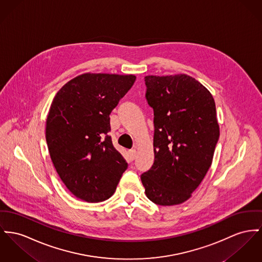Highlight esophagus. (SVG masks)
<instances>
[{
  "instance_id": "1",
  "label": "esophagus",
  "mask_w": 262,
  "mask_h": 262,
  "mask_svg": "<svg viewBox=\"0 0 262 262\" xmlns=\"http://www.w3.org/2000/svg\"><path fill=\"white\" fill-rule=\"evenodd\" d=\"M129 155H130V159L133 161V160H135V158L137 156V152H136V150H130L129 151Z\"/></svg>"
}]
</instances>
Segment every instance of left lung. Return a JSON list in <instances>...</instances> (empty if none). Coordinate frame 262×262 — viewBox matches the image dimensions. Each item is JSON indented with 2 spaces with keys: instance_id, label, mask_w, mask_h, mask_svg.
<instances>
[{
  "instance_id": "1",
  "label": "left lung",
  "mask_w": 262,
  "mask_h": 262,
  "mask_svg": "<svg viewBox=\"0 0 262 262\" xmlns=\"http://www.w3.org/2000/svg\"><path fill=\"white\" fill-rule=\"evenodd\" d=\"M154 110V164L141 174L147 198L159 206L180 205L192 195L212 162L220 137L209 90L187 74L145 76Z\"/></svg>"
}]
</instances>
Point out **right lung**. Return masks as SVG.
Listing matches in <instances>:
<instances>
[{
	"label": "right lung",
	"mask_w": 262,
	"mask_h": 262,
	"mask_svg": "<svg viewBox=\"0 0 262 262\" xmlns=\"http://www.w3.org/2000/svg\"><path fill=\"white\" fill-rule=\"evenodd\" d=\"M135 79L132 74L84 73L53 98L46 127L49 152L66 187L82 201L109 199L128 167L108 135L109 115Z\"/></svg>",
	"instance_id": "right-lung-1"
}]
</instances>
